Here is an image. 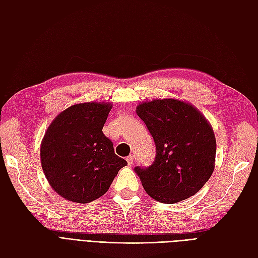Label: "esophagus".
<instances>
[{"mask_svg": "<svg viewBox=\"0 0 258 258\" xmlns=\"http://www.w3.org/2000/svg\"><path fill=\"white\" fill-rule=\"evenodd\" d=\"M134 157H135L134 155H129L128 157L126 158V160H127V162H128V165H129V166H131L132 163H134Z\"/></svg>", "mask_w": 258, "mask_h": 258, "instance_id": "1", "label": "esophagus"}]
</instances>
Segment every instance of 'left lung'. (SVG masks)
<instances>
[{"mask_svg":"<svg viewBox=\"0 0 258 258\" xmlns=\"http://www.w3.org/2000/svg\"><path fill=\"white\" fill-rule=\"evenodd\" d=\"M137 113L156 145L152 165L135 168L145 191L162 204L194 196L214 170L216 141L205 116L174 99L141 103Z\"/></svg>","mask_w":258,"mask_h":258,"instance_id":"obj_1","label":"left lung"}]
</instances>
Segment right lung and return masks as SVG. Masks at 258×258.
Wrapping results in <instances>:
<instances>
[{"label":"right lung","mask_w":258,"mask_h":258,"mask_svg":"<svg viewBox=\"0 0 258 258\" xmlns=\"http://www.w3.org/2000/svg\"><path fill=\"white\" fill-rule=\"evenodd\" d=\"M112 105L87 102L72 105L49 124L41 145L42 168L60 196L89 204L110 188L127 161L114 152L102 132Z\"/></svg>","instance_id":"obj_1"}]
</instances>
